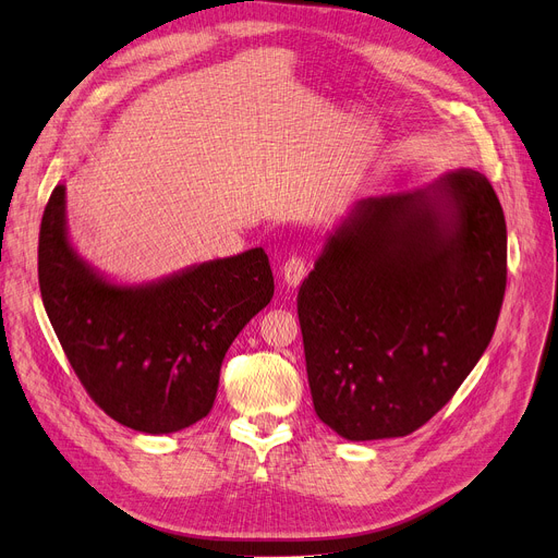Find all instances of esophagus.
Segmentation results:
<instances>
[{
  "mask_svg": "<svg viewBox=\"0 0 558 558\" xmlns=\"http://www.w3.org/2000/svg\"><path fill=\"white\" fill-rule=\"evenodd\" d=\"M304 275H306V263H304L302 258H298V256L288 258V260L281 265V279H283L286 286L295 288V286L304 279Z\"/></svg>",
  "mask_w": 558,
  "mask_h": 558,
  "instance_id": "esophagus-1",
  "label": "esophagus"
}]
</instances>
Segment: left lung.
I'll use <instances>...</instances> for the list:
<instances>
[{
    "label": "left lung",
    "mask_w": 558,
    "mask_h": 558,
    "mask_svg": "<svg viewBox=\"0 0 558 558\" xmlns=\"http://www.w3.org/2000/svg\"><path fill=\"white\" fill-rule=\"evenodd\" d=\"M504 291L506 219L483 173L356 202L298 293L318 418L350 441L421 428L478 364Z\"/></svg>",
    "instance_id": "obj_1"
}]
</instances>
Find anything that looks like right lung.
Instances as JSON below:
<instances>
[{
  "label": "right lung",
  "mask_w": 558,
  "mask_h": 558,
  "mask_svg": "<svg viewBox=\"0 0 558 558\" xmlns=\"http://www.w3.org/2000/svg\"><path fill=\"white\" fill-rule=\"evenodd\" d=\"M43 306L80 383L123 426L169 435L202 421L242 327L275 295L263 247L121 283L80 256L59 183L38 235Z\"/></svg>",
  "instance_id": "obj_1"
}]
</instances>
